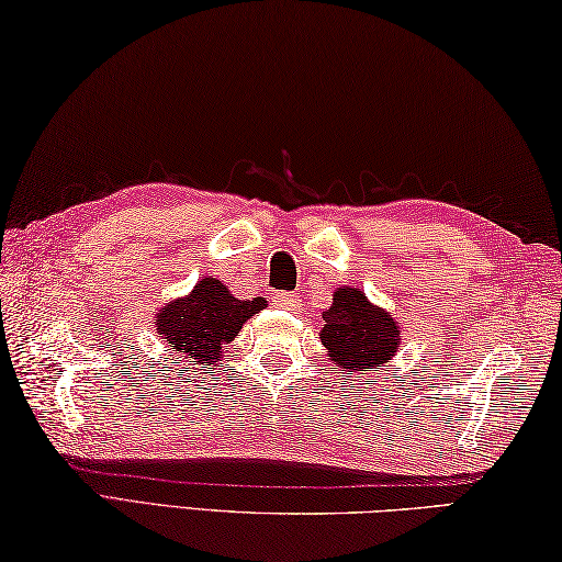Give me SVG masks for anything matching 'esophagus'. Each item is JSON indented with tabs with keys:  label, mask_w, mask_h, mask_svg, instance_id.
Instances as JSON below:
<instances>
[{
	"label": "esophagus",
	"mask_w": 562,
	"mask_h": 562,
	"mask_svg": "<svg viewBox=\"0 0 562 562\" xmlns=\"http://www.w3.org/2000/svg\"><path fill=\"white\" fill-rule=\"evenodd\" d=\"M272 304H274V307H280V310L297 312L300 310V297H297V294H292V292H274Z\"/></svg>",
	"instance_id": "34e87169"
}]
</instances>
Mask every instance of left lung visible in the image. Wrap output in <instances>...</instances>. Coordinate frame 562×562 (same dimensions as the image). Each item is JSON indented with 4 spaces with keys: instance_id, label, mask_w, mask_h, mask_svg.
<instances>
[{
    "instance_id": "1",
    "label": "left lung",
    "mask_w": 562,
    "mask_h": 562,
    "mask_svg": "<svg viewBox=\"0 0 562 562\" xmlns=\"http://www.w3.org/2000/svg\"><path fill=\"white\" fill-rule=\"evenodd\" d=\"M319 339L341 369H373L391 361L401 344V329L383 310H375L356 288L334 292V304L324 314Z\"/></svg>"
}]
</instances>
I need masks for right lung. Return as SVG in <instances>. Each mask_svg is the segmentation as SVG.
Here are the masks:
<instances>
[{
	"label": "right lung",
	"instance_id": "add662e5",
	"mask_svg": "<svg viewBox=\"0 0 562 562\" xmlns=\"http://www.w3.org/2000/svg\"><path fill=\"white\" fill-rule=\"evenodd\" d=\"M265 300H236L216 278H203L187 300L167 304L157 314V331L171 351L196 359L203 369L218 359L223 344L238 336Z\"/></svg>",
	"mask_w": 562,
	"mask_h": 562
}]
</instances>
